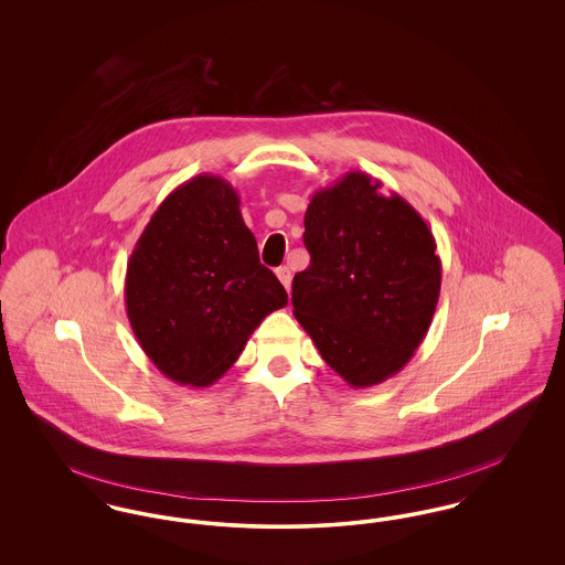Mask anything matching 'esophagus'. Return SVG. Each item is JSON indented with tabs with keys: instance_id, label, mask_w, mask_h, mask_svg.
Segmentation results:
<instances>
[{
	"instance_id": "34e87169",
	"label": "esophagus",
	"mask_w": 565,
	"mask_h": 565,
	"mask_svg": "<svg viewBox=\"0 0 565 565\" xmlns=\"http://www.w3.org/2000/svg\"><path fill=\"white\" fill-rule=\"evenodd\" d=\"M275 273H277L279 281L284 284V288L290 292V286H292V270L288 269V267H279Z\"/></svg>"
}]
</instances>
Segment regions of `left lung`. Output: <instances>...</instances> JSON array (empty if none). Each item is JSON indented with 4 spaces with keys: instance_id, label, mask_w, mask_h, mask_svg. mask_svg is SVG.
I'll return each instance as SVG.
<instances>
[{
    "instance_id": "1",
    "label": "left lung",
    "mask_w": 565,
    "mask_h": 565,
    "mask_svg": "<svg viewBox=\"0 0 565 565\" xmlns=\"http://www.w3.org/2000/svg\"><path fill=\"white\" fill-rule=\"evenodd\" d=\"M350 171L305 212L311 265L292 281L295 318L351 387L396 375L426 339L443 267L426 220L398 192Z\"/></svg>"
}]
</instances>
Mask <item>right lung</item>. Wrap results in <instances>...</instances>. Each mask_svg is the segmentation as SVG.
<instances>
[{"instance_id": "add662e5", "label": "right lung", "mask_w": 565, "mask_h": 565, "mask_svg": "<svg viewBox=\"0 0 565 565\" xmlns=\"http://www.w3.org/2000/svg\"><path fill=\"white\" fill-rule=\"evenodd\" d=\"M125 305L137 343L162 375L207 387L288 295L260 265L237 190L201 173L169 192L139 235Z\"/></svg>"}]
</instances>
